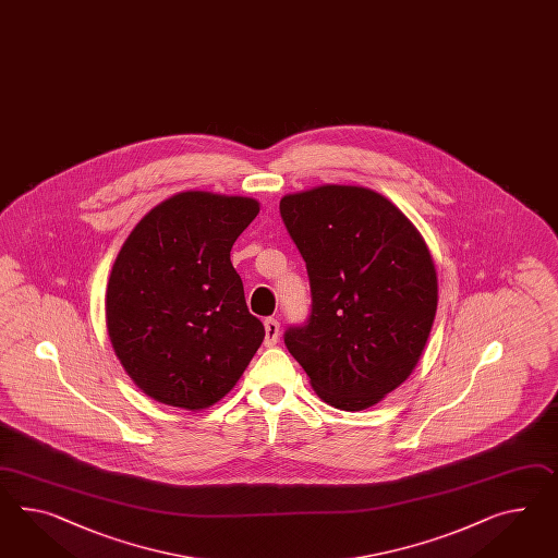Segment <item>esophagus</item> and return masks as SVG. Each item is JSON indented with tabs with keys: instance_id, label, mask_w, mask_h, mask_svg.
<instances>
[{
	"instance_id": "1",
	"label": "esophagus",
	"mask_w": 558,
	"mask_h": 558,
	"mask_svg": "<svg viewBox=\"0 0 558 558\" xmlns=\"http://www.w3.org/2000/svg\"><path fill=\"white\" fill-rule=\"evenodd\" d=\"M264 329H266V345L274 347L278 345L280 341V323L276 318H266L264 320Z\"/></svg>"
}]
</instances>
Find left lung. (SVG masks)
<instances>
[{
    "mask_svg": "<svg viewBox=\"0 0 558 558\" xmlns=\"http://www.w3.org/2000/svg\"><path fill=\"white\" fill-rule=\"evenodd\" d=\"M311 278L308 325L284 343L320 400L376 407L421 362L435 323V259L416 226L367 186L320 184L280 198Z\"/></svg>",
    "mask_w": 558,
    "mask_h": 558,
    "instance_id": "8db88e82",
    "label": "left lung"
}]
</instances>
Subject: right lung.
I'll return each instance as SVG.
<instances>
[{
    "label": "right lung",
    "mask_w": 558,
    "mask_h": 558,
    "mask_svg": "<svg viewBox=\"0 0 558 558\" xmlns=\"http://www.w3.org/2000/svg\"><path fill=\"white\" fill-rule=\"evenodd\" d=\"M259 213L252 196L182 191L123 241L106 292L109 341L156 402L203 410L233 390L264 341L231 247Z\"/></svg>",
    "instance_id": "right-lung-1"
}]
</instances>
